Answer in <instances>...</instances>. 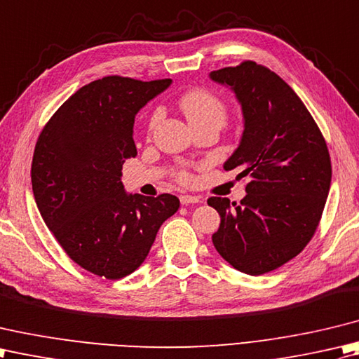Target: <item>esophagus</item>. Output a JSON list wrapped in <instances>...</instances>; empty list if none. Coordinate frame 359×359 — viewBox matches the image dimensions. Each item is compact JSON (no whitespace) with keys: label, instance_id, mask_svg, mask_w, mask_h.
<instances>
[{"label":"esophagus","instance_id":"34e87169","mask_svg":"<svg viewBox=\"0 0 359 359\" xmlns=\"http://www.w3.org/2000/svg\"><path fill=\"white\" fill-rule=\"evenodd\" d=\"M180 201H181V204H184V206H187V204L200 203V198H198V196H194V195H181L180 196Z\"/></svg>","mask_w":359,"mask_h":359}]
</instances>
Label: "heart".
<instances>
[{
    "instance_id": "obj_1",
    "label": "heart",
    "mask_w": 359,
    "mask_h": 359,
    "mask_svg": "<svg viewBox=\"0 0 359 359\" xmlns=\"http://www.w3.org/2000/svg\"><path fill=\"white\" fill-rule=\"evenodd\" d=\"M178 105L192 128L203 126H217L222 128L223 123L226 122V118H228V108H226L223 102L215 94L201 90V88H195V90H190L182 94L178 100ZM161 118H163L161 109H153L147 123L149 133L155 130ZM178 178L181 182H189L190 173L180 172Z\"/></svg>"
}]
</instances>
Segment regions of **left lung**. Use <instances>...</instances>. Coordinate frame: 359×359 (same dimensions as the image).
<instances>
[{
	"label": "left lung",
	"mask_w": 359,
	"mask_h": 359,
	"mask_svg": "<svg viewBox=\"0 0 359 359\" xmlns=\"http://www.w3.org/2000/svg\"><path fill=\"white\" fill-rule=\"evenodd\" d=\"M209 77L231 88L243 113V135L224 170L250 178L240 204L208 200L222 218L212 241L229 265L260 276L311 240L330 190V155L304 102L271 69L248 60Z\"/></svg>",
	"instance_id": "obj_1"
}]
</instances>
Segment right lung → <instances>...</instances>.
Returning <instances> with one entry per match:
<instances>
[{"label":"right lung","instance_id":"1","mask_svg":"<svg viewBox=\"0 0 359 359\" xmlns=\"http://www.w3.org/2000/svg\"><path fill=\"white\" fill-rule=\"evenodd\" d=\"M170 83L94 80L57 109L35 144L31 178L43 222L69 259L109 280L142 265L180 208L175 195H131L121 181L122 164L136 156L135 116Z\"/></svg>","mask_w":359,"mask_h":359}]
</instances>
